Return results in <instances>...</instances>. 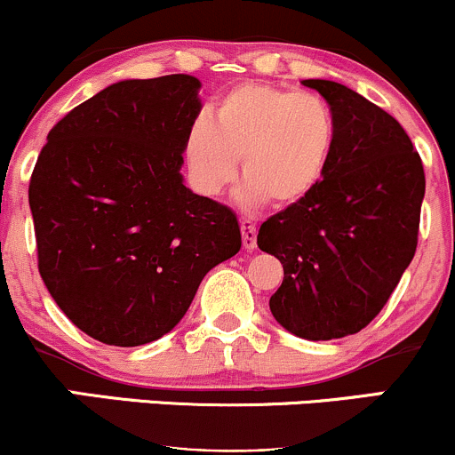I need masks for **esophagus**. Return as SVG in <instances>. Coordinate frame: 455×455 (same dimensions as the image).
I'll return each mask as SVG.
<instances>
[{
	"label": "esophagus",
	"mask_w": 455,
	"mask_h": 455,
	"mask_svg": "<svg viewBox=\"0 0 455 455\" xmlns=\"http://www.w3.org/2000/svg\"><path fill=\"white\" fill-rule=\"evenodd\" d=\"M239 227H242L243 248L245 250H254V248H257V224H254L252 220H248V218H242Z\"/></svg>",
	"instance_id": "1"
}]
</instances>
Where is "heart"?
I'll return each instance as SVG.
<instances>
[{
	"label": "heart",
	"instance_id": "heart-1",
	"mask_svg": "<svg viewBox=\"0 0 455 455\" xmlns=\"http://www.w3.org/2000/svg\"><path fill=\"white\" fill-rule=\"evenodd\" d=\"M331 107L306 92L239 83L218 98L184 137V158L196 192L216 196L235 180L237 158L248 210L269 201L278 210L306 201L325 175L336 148Z\"/></svg>",
	"mask_w": 455,
	"mask_h": 455
}]
</instances>
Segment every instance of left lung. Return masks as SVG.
Instances as JSON below:
<instances>
[{
  "label": "left lung",
  "mask_w": 455,
  "mask_h": 455,
  "mask_svg": "<svg viewBox=\"0 0 455 455\" xmlns=\"http://www.w3.org/2000/svg\"><path fill=\"white\" fill-rule=\"evenodd\" d=\"M336 117L321 184L259 228L284 267L271 315L306 340L351 336L383 310L417 250L426 175L404 128L347 85L306 78Z\"/></svg>",
  "instance_id": "left-lung-1"
}]
</instances>
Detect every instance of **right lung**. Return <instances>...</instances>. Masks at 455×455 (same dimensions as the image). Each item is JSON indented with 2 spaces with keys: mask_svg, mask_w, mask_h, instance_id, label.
Here are the masks:
<instances>
[{
  "mask_svg": "<svg viewBox=\"0 0 455 455\" xmlns=\"http://www.w3.org/2000/svg\"><path fill=\"white\" fill-rule=\"evenodd\" d=\"M198 90L190 75L113 83L60 119L40 151L29 180L38 269L93 340H158L207 271L242 248L237 216L180 173Z\"/></svg>",
  "mask_w": 455,
  "mask_h": 455,
  "instance_id": "add662e5",
  "label": "right lung"
}]
</instances>
